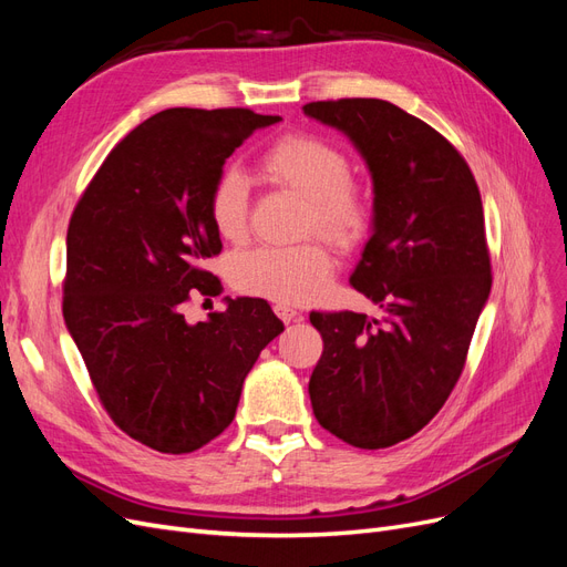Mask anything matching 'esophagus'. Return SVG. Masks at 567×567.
Wrapping results in <instances>:
<instances>
[{
  "mask_svg": "<svg viewBox=\"0 0 567 567\" xmlns=\"http://www.w3.org/2000/svg\"><path fill=\"white\" fill-rule=\"evenodd\" d=\"M274 312H277V317H279L284 323H290V321L300 319V312L296 310V307H290V305H286V302H277V305H274Z\"/></svg>",
  "mask_w": 567,
  "mask_h": 567,
  "instance_id": "obj_1",
  "label": "esophagus"
}]
</instances>
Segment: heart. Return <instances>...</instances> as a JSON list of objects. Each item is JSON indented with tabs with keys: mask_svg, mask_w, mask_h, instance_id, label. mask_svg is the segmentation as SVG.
<instances>
[{
	"mask_svg": "<svg viewBox=\"0 0 567 567\" xmlns=\"http://www.w3.org/2000/svg\"><path fill=\"white\" fill-rule=\"evenodd\" d=\"M269 184L307 200L305 234L319 231L338 246H352L369 231L373 205L369 188L352 177L348 153L317 134L293 132L274 142L260 158ZM208 213L215 231L238 244L248 234L250 194L246 177L234 167L213 182ZM333 271L326 244L262 246L231 257L229 281L236 290L274 302L298 305L321 296Z\"/></svg>",
	"mask_w": 567,
	"mask_h": 567,
	"instance_id": "b5f03b06",
	"label": "heart"
}]
</instances>
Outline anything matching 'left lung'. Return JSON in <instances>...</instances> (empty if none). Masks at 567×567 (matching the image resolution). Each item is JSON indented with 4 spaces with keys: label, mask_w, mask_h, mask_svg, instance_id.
Returning <instances> with one entry per match:
<instances>
[{
    "label": "left lung",
    "mask_w": 567,
    "mask_h": 567,
    "mask_svg": "<svg viewBox=\"0 0 567 567\" xmlns=\"http://www.w3.org/2000/svg\"><path fill=\"white\" fill-rule=\"evenodd\" d=\"M302 111L346 132L371 169L373 234L350 284L385 312L310 315L323 340L310 400L342 442L385 450L433 421L466 364L492 288L483 200L461 153L390 101Z\"/></svg>",
    "instance_id": "1"
}]
</instances>
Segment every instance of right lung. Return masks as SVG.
Segmentation results:
<instances>
[{"mask_svg":"<svg viewBox=\"0 0 567 567\" xmlns=\"http://www.w3.org/2000/svg\"><path fill=\"white\" fill-rule=\"evenodd\" d=\"M279 115L167 109L134 127L96 169L65 238L63 319L101 406L120 431L188 454L234 421L248 371L284 323L262 298H227L188 323L194 298L219 296L221 250L208 198L221 165Z\"/></svg>","mask_w":567,"mask_h":567,"instance_id":"add662e5","label":"right lung"}]
</instances>
